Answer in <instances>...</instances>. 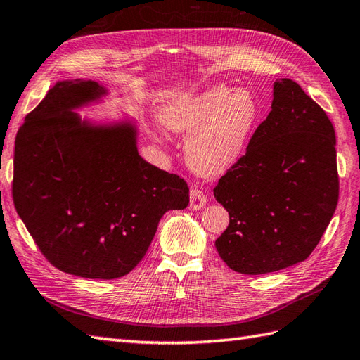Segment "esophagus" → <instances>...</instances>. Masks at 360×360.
I'll return each mask as SVG.
<instances>
[{"mask_svg": "<svg viewBox=\"0 0 360 360\" xmlns=\"http://www.w3.org/2000/svg\"><path fill=\"white\" fill-rule=\"evenodd\" d=\"M207 204V196L200 188H192L190 190V209L192 210H198L204 207V205Z\"/></svg>", "mask_w": 360, "mask_h": 360, "instance_id": "esophagus-1", "label": "esophagus"}]
</instances>
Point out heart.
I'll use <instances>...</instances> for the list:
<instances>
[{
  "label": "heart",
  "instance_id": "b5f03b06",
  "mask_svg": "<svg viewBox=\"0 0 360 360\" xmlns=\"http://www.w3.org/2000/svg\"><path fill=\"white\" fill-rule=\"evenodd\" d=\"M262 116L257 96L249 89L215 85L190 97L167 101L159 120L167 129L190 134L188 165L202 176H218L238 162Z\"/></svg>",
  "mask_w": 360,
  "mask_h": 360
}]
</instances>
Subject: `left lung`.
Wrapping results in <instances>:
<instances>
[{"label":"left lung","instance_id":"8db88e82","mask_svg":"<svg viewBox=\"0 0 360 360\" xmlns=\"http://www.w3.org/2000/svg\"><path fill=\"white\" fill-rule=\"evenodd\" d=\"M213 195L231 217L215 246L232 271L275 272L316 249L339 201L335 133L298 83H274L269 116Z\"/></svg>","mask_w":360,"mask_h":360}]
</instances>
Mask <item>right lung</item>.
Masks as SVG:
<instances>
[{
  "mask_svg": "<svg viewBox=\"0 0 360 360\" xmlns=\"http://www.w3.org/2000/svg\"><path fill=\"white\" fill-rule=\"evenodd\" d=\"M105 94L93 80L56 83L13 153V204L38 249L57 269L96 280L133 271L164 213L188 205L187 182L139 156L134 124L74 112Z\"/></svg>",
  "mask_w": 360,
  "mask_h": 360,
  "instance_id": "obj_1",
  "label": "right lung"
}]
</instances>
